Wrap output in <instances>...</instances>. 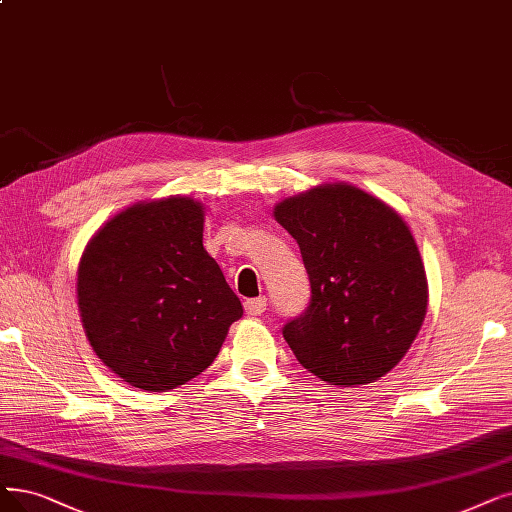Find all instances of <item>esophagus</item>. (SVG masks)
<instances>
[{"label": "esophagus", "instance_id": "1", "mask_svg": "<svg viewBox=\"0 0 512 512\" xmlns=\"http://www.w3.org/2000/svg\"><path fill=\"white\" fill-rule=\"evenodd\" d=\"M243 306H245V313L252 315V317L262 315L264 311H267V298H264V296H260V298H250V300H245Z\"/></svg>", "mask_w": 512, "mask_h": 512}]
</instances>
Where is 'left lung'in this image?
I'll list each match as a JSON object with an SVG mask.
<instances>
[{
  "label": "left lung",
  "mask_w": 512,
  "mask_h": 512,
  "mask_svg": "<svg viewBox=\"0 0 512 512\" xmlns=\"http://www.w3.org/2000/svg\"><path fill=\"white\" fill-rule=\"evenodd\" d=\"M275 218L300 248L311 281L302 315L283 325L304 370L355 386L382 378L410 349L428 285L403 218L351 185H325L281 201Z\"/></svg>",
  "instance_id": "obj_1"
}]
</instances>
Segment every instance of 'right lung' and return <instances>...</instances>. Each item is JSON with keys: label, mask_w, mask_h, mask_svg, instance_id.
<instances>
[{"label": "right lung", "mask_w": 512, "mask_h": 512, "mask_svg": "<svg viewBox=\"0 0 512 512\" xmlns=\"http://www.w3.org/2000/svg\"><path fill=\"white\" fill-rule=\"evenodd\" d=\"M77 300L102 363L153 393L212 365L243 315L203 248V208L189 197L138 203L109 220L81 256Z\"/></svg>", "instance_id": "add662e5"}]
</instances>
